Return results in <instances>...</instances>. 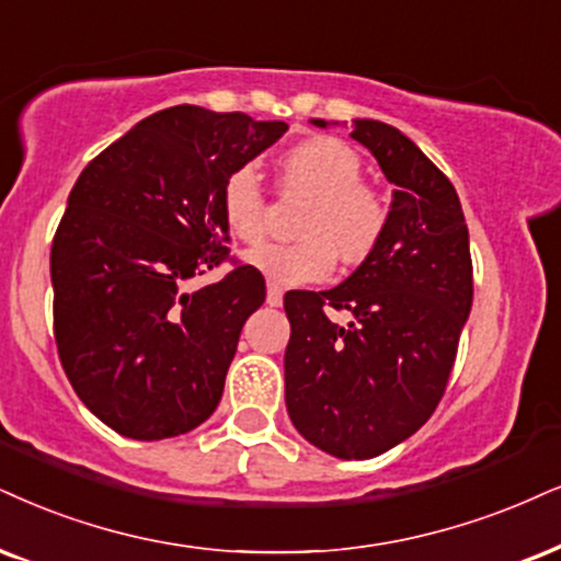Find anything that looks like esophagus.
<instances>
[{"instance_id": "34e87169", "label": "esophagus", "mask_w": 561, "mask_h": 561, "mask_svg": "<svg viewBox=\"0 0 561 561\" xmlns=\"http://www.w3.org/2000/svg\"><path fill=\"white\" fill-rule=\"evenodd\" d=\"M267 304L270 307H280L283 304V288L275 286V283H267Z\"/></svg>"}]
</instances>
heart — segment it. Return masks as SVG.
<instances>
[{
  "label": "heart",
  "instance_id": "1",
  "mask_svg": "<svg viewBox=\"0 0 561 561\" xmlns=\"http://www.w3.org/2000/svg\"><path fill=\"white\" fill-rule=\"evenodd\" d=\"M362 156L348 142L314 135L291 145L280 156L283 186L309 197L304 205L296 241H270L247 254L275 286H299L322 280L335 267L362 265L382 244L390 205L382 192L362 182ZM220 218L231 237L257 244L267 228V195L260 171L241 163L220 184Z\"/></svg>",
  "mask_w": 561,
  "mask_h": 561
}]
</instances>
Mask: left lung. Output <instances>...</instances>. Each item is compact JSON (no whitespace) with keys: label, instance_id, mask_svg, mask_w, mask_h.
I'll return each instance as SVG.
<instances>
[{"label":"left lung","instance_id":"1","mask_svg":"<svg viewBox=\"0 0 561 561\" xmlns=\"http://www.w3.org/2000/svg\"><path fill=\"white\" fill-rule=\"evenodd\" d=\"M351 137L398 186L385 239L341 286L286 294L283 364L301 437L366 460L419 432L445 396L473 304V262L458 192L437 165L385 122L356 119ZM328 306L355 320L341 329Z\"/></svg>","mask_w":561,"mask_h":561}]
</instances>
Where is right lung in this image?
<instances>
[{"instance_id":"obj_1","label":"right lung","mask_w":561,"mask_h":561,"mask_svg":"<svg viewBox=\"0 0 561 561\" xmlns=\"http://www.w3.org/2000/svg\"><path fill=\"white\" fill-rule=\"evenodd\" d=\"M286 122L174 106L101 150L69 192L51 244L54 341L78 398L124 437L192 432L216 411L247 317L265 301L257 267L228 260L220 184Z\"/></svg>"}]
</instances>
